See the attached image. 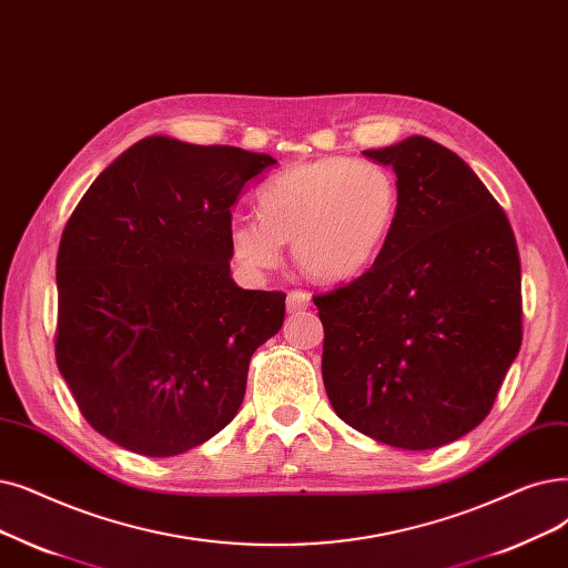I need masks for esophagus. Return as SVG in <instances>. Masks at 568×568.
<instances>
[{
	"mask_svg": "<svg viewBox=\"0 0 568 568\" xmlns=\"http://www.w3.org/2000/svg\"><path fill=\"white\" fill-rule=\"evenodd\" d=\"M285 306L290 313H300V311H306L311 306V297L308 292L304 290H292L287 292V300H285Z\"/></svg>",
	"mask_w": 568,
	"mask_h": 568,
	"instance_id": "1",
	"label": "esophagus"
}]
</instances>
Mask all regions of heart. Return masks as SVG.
<instances>
[{
	"instance_id": "heart-1",
	"label": "heart",
	"mask_w": 568,
	"mask_h": 568,
	"mask_svg": "<svg viewBox=\"0 0 568 568\" xmlns=\"http://www.w3.org/2000/svg\"><path fill=\"white\" fill-rule=\"evenodd\" d=\"M257 215L230 230V251L248 271L274 268L283 243L306 276L338 283L383 253L399 215V183L383 164L332 155L292 166L257 192Z\"/></svg>"
}]
</instances>
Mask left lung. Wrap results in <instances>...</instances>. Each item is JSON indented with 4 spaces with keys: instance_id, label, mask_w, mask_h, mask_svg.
<instances>
[{
    "instance_id": "left-lung-1",
    "label": "left lung",
    "mask_w": 568,
    "mask_h": 568,
    "mask_svg": "<svg viewBox=\"0 0 568 568\" xmlns=\"http://www.w3.org/2000/svg\"><path fill=\"white\" fill-rule=\"evenodd\" d=\"M399 215L362 276L315 294L323 381L345 425L404 450L478 427L523 343L520 255L508 217L459 155L427 136L381 151Z\"/></svg>"
}]
</instances>
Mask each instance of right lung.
Listing matches in <instances>:
<instances>
[{"label": "right lung", "instance_id": "obj_1", "mask_svg": "<svg viewBox=\"0 0 568 568\" xmlns=\"http://www.w3.org/2000/svg\"><path fill=\"white\" fill-rule=\"evenodd\" d=\"M274 164L148 136L69 215L55 359L90 427L120 448L174 457L236 415L253 353L283 327L285 292L232 281L230 209Z\"/></svg>", "mask_w": 568, "mask_h": 568}]
</instances>
